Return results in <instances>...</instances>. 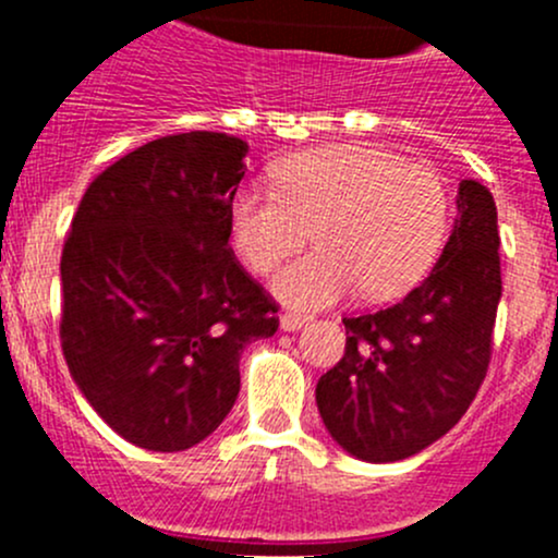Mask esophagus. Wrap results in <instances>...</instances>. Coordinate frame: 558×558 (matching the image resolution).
I'll return each mask as SVG.
<instances>
[{"instance_id": "34e87169", "label": "esophagus", "mask_w": 558, "mask_h": 558, "mask_svg": "<svg viewBox=\"0 0 558 558\" xmlns=\"http://www.w3.org/2000/svg\"><path fill=\"white\" fill-rule=\"evenodd\" d=\"M305 324H311V315L305 313H283L280 315V329L283 331H296Z\"/></svg>"}]
</instances>
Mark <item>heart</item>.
I'll return each instance as SVG.
<instances>
[{
	"instance_id": "b5f03b06",
	"label": "heart",
	"mask_w": 558,
	"mask_h": 558,
	"mask_svg": "<svg viewBox=\"0 0 558 558\" xmlns=\"http://www.w3.org/2000/svg\"><path fill=\"white\" fill-rule=\"evenodd\" d=\"M451 194L421 161L364 145L315 148L275 170L272 191L243 185L229 202V240L245 267L267 275L305 243L272 280L291 307H326L342 296L391 300L424 278L446 240Z\"/></svg>"
}]
</instances>
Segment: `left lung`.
<instances>
[{
  "label": "left lung",
  "mask_w": 558,
  "mask_h": 558,
  "mask_svg": "<svg viewBox=\"0 0 558 558\" xmlns=\"http://www.w3.org/2000/svg\"><path fill=\"white\" fill-rule=\"evenodd\" d=\"M459 218L435 269L384 311L348 315L345 353L315 402L335 442L362 461H399L459 424L486 378L502 296L497 205L461 180Z\"/></svg>",
  "instance_id": "1"
}]
</instances>
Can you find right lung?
Wrapping results in <instances>:
<instances>
[{
	"label": "right lung",
	"mask_w": 558,
	"mask_h": 558,
	"mask_svg": "<svg viewBox=\"0 0 558 558\" xmlns=\"http://www.w3.org/2000/svg\"><path fill=\"white\" fill-rule=\"evenodd\" d=\"M247 145L159 137L92 180L61 251V351L83 397L132 446L174 453L221 426L240 356L278 305L229 247Z\"/></svg>",
	"instance_id": "obj_1"
}]
</instances>
